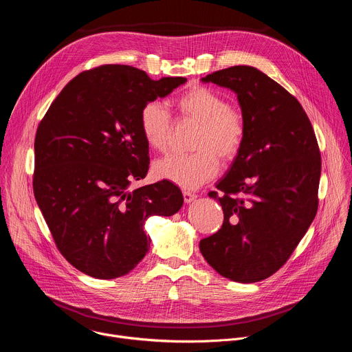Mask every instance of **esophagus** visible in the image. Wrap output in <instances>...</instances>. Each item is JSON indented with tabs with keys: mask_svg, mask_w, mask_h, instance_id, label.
Here are the masks:
<instances>
[{
	"mask_svg": "<svg viewBox=\"0 0 352 352\" xmlns=\"http://www.w3.org/2000/svg\"><path fill=\"white\" fill-rule=\"evenodd\" d=\"M182 195H184L185 204H190V202H193V200L197 197V195H196V193L189 192V190H184V192H182Z\"/></svg>",
	"mask_w": 352,
	"mask_h": 352,
	"instance_id": "34e87169",
	"label": "esophagus"
}]
</instances>
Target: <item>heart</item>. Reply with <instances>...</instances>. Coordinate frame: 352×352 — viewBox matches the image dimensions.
<instances>
[{
    "instance_id": "heart-1",
    "label": "heart",
    "mask_w": 352,
    "mask_h": 352,
    "mask_svg": "<svg viewBox=\"0 0 352 352\" xmlns=\"http://www.w3.org/2000/svg\"><path fill=\"white\" fill-rule=\"evenodd\" d=\"M175 106L182 118L199 125L193 139L196 152L170 155L155 163L153 173L184 189H196L217 175L219 157L228 163L238 156L246 133L245 118L223 94L205 86H195L181 94ZM139 126L150 148L167 150L173 118L163 103H146L139 114Z\"/></svg>"
}]
</instances>
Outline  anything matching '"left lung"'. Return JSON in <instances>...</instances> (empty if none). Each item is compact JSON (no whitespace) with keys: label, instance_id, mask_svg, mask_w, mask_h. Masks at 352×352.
<instances>
[{"label":"left lung","instance_id":"obj_1","mask_svg":"<svg viewBox=\"0 0 352 352\" xmlns=\"http://www.w3.org/2000/svg\"><path fill=\"white\" fill-rule=\"evenodd\" d=\"M235 91L245 140L228 174L210 192L221 228L199 249L223 277L256 283L291 256L318 212L322 160L312 124L298 100L259 69L235 65L205 78Z\"/></svg>","mask_w":352,"mask_h":352}]
</instances>
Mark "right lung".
Segmentation results:
<instances>
[{"mask_svg":"<svg viewBox=\"0 0 352 352\" xmlns=\"http://www.w3.org/2000/svg\"><path fill=\"white\" fill-rule=\"evenodd\" d=\"M186 78L153 80L129 65H102L75 76L38 124L33 192L63 256L94 278L128 274L147 254L143 224L173 216L184 197L160 181L129 190L146 177L148 146L142 107Z\"/></svg>","mask_w":352,"mask_h":352,"instance_id":"add662e5","label":"right lung"}]
</instances>
